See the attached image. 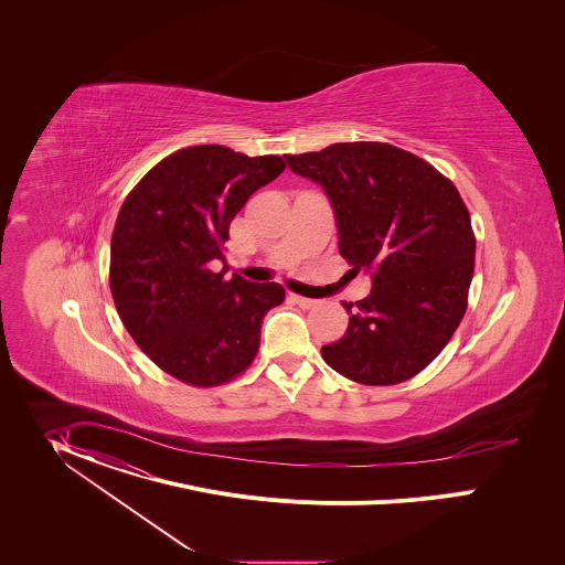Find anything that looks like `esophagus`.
<instances>
[{"mask_svg": "<svg viewBox=\"0 0 565 565\" xmlns=\"http://www.w3.org/2000/svg\"><path fill=\"white\" fill-rule=\"evenodd\" d=\"M289 298H291V302H296L300 309H313V307L318 305V300H311V298H305V296H296V294H291Z\"/></svg>", "mask_w": 565, "mask_h": 565, "instance_id": "esophagus-1", "label": "esophagus"}]
</instances>
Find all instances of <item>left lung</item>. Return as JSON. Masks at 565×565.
Returning <instances> with one entry per match:
<instances>
[{"instance_id": "left-lung-1", "label": "left lung", "mask_w": 565, "mask_h": 565, "mask_svg": "<svg viewBox=\"0 0 565 565\" xmlns=\"http://www.w3.org/2000/svg\"><path fill=\"white\" fill-rule=\"evenodd\" d=\"M332 206L339 252L372 278L345 302V334L322 359L361 385H398L450 341L468 309L477 242L457 186L430 162L390 143H332L291 157Z\"/></svg>"}]
</instances>
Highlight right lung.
<instances>
[{
  "instance_id": "right-lung-1",
  "label": "right lung",
  "mask_w": 565,
  "mask_h": 565,
  "mask_svg": "<svg viewBox=\"0 0 565 565\" xmlns=\"http://www.w3.org/2000/svg\"><path fill=\"white\" fill-rule=\"evenodd\" d=\"M280 157L193 146L152 167L126 198L110 242V291L137 345L173 379L215 387L254 361L260 323L285 300L276 282L224 280L228 228L278 178Z\"/></svg>"
}]
</instances>
